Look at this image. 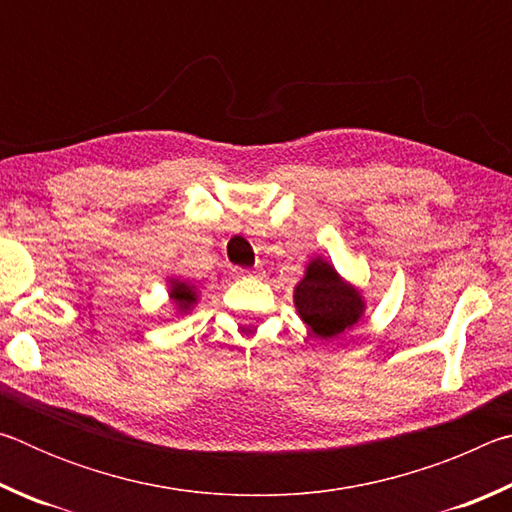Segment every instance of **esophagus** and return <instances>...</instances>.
Segmentation results:
<instances>
[{"label": "esophagus", "instance_id": "esophagus-1", "mask_svg": "<svg viewBox=\"0 0 512 512\" xmlns=\"http://www.w3.org/2000/svg\"><path fill=\"white\" fill-rule=\"evenodd\" d=\"M235 275H237V277H246V275H253V273H250V271H246V268H237V271H235Z\"/></svg>", "mask_w": 512, "mask_h": 512}]
</instances>
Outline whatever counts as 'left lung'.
I'll return each mask as SVG.
<instances>
[{
  "mask_svg": "<svg viewBox=\"0 0 512 512\" xmlns=\"http://www.w3.org/2000/svg\"><path fill=\"white\" fill-rule=\"evenodd\" d=\"M293 305L302 323L320 341L336 339L366 314V296L336 271L325 257H311L305 275L293 287Z\"/></svg>",
  "mask_w": 512,
  "mask_h": 512,
  "instance_id": "left-lung-1",
  "label": "left lung"
}]
</instances>
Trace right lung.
Instances as JSON below:
<instances>
[{
  "instance_id": "right-lung-1",
  "label": "right lung",
  "mask_w": 512,
  "mask_h": 512,
  "mask_svg": "<svg viewBox=\"0 0 512 512\" xmlns=\"http://www.w3.org/2000/svg\"><path fill=\"white\" fill-rule=\"evenodd\" d=\"M167 293H169L171 305L176 307L178 316L189 314V311H194V307L198 305V289L192 282L180 280L176 275L167 277Z\"/></svg>"
}]
</instances>
